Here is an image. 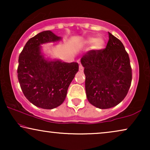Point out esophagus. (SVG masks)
Listing matches in <instances>:
<instances>
[{"instance_id":"34e87169","label":"esophagus","mask_w":150,"mask_h":150,"mask_svg":"<svg viewBox=\"0 0 150 150\" xmlns=\"http://www.w3.org/2000/svg\"><path fill=\"white\" fill-rule=\"evenodd\" d=\"M83 70H84L83 66L81 64H80V65H79V71H83Z\"/></svg>"}]
</instances>
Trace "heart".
Wrapping results in <instances>:
<instances>
[{"label":"heart","mask_w":150,"mask_h":150,"mask_svg":"<svg viewBox=\"0 0 150 150\" xmlns=\"http://www.w3.org/2000/svg\"><path fill=\"white\" fill-rule=\"evenodd\" d=\"M86 43L87 44H93V48L96 49V50H99V49H101L103 47L104 42L101 38L96 39L95 38H91L86 41Z\"/></svg>","instance_id":"obj_1"}]
</instances>
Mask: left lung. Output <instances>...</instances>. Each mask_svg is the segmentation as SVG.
I'll list each match as a JSON object with an SVG mask.
<instances>
[{
  "instance_id": "obj_1",
  "label": "left lung",
  "mask_w": 150,
  "mask_h": 150,
  "mask_svg": "<svg viewBox=\"0 0 150 150\" xmlns=\"http://www.w3.org/2000/svg\"><path fill=\"white\" fill-rule=\"evenodd\" d=\"M106 48L91 50L81 58L85 75L88 101L106 109L120 104L132 82V68L128 52L122 42L108 33Z\"/></svg>"
}]
</instances>
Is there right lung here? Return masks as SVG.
<instances>
[{"label":"right lung","mask_w":150,"mask_h":150,"mask_svg":"<svg viewBox=\"0 0 150 150\" xmlns=\"http://www.w3.org/2000/svg\"><path fill=\"white\" fill-rule=\"evenodd\" d=\"M50 30L41 32L26 42L18 59V79L24 95L38 107L52 109L60 106L79 71V63L48 61L40 44L60 40Z\"/></svg>","instance_id":"add662e5"}]
</instances>
